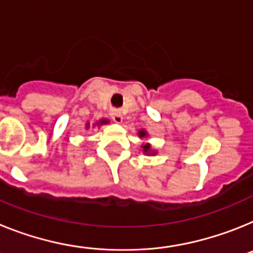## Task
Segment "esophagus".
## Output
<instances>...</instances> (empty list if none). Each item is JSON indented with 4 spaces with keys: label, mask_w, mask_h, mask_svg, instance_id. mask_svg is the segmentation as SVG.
Masks as SVG:
<instances>
[{
    "label": "esophagus",
    "mask_w": 253,
    "mask_h": 253,
    "mask_svg": "<svg viewBox=\"0 0 253 253\" xmlns=\"http://www.w3.org/2000/svg\"><path fill=\"white\" fill-rule=\"evenodd\" d=\"M111 116L113 118V121L116 124H122V121H124V116H122V112L121 111H112L111 112Z\"/></svg>",
    "instance_id": "esophagus-1"
}]
</instances>
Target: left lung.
<instances>
[{
    "instance_id": "8db88e82",
    "label": "left lung",
    "mask_w": 253,
    "mask_h": 253,
    "mask_svg": "<svg viewBox=\"0 0 253 253\" xmlns=\"http://www.w3.org/2000/svg\"><path fill=\"white\" fill-rule=\"evenodd\" d=\"M137 136H139L140 139H146V137H149V133L146 129L141 128L137 131ZM141 149H142V154H145V155H157V150H154L153 146H151V144H149V142H146V144H142L141 145Z\"/></svg>"
}]
</instances>
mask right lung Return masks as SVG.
<instances>
[{"label": "right lung", "instance_id": "add662e5", "mask_svg": "<svg viewBox=\"0 0 253 253\" xmlns=\"http://www.w3.org/2000/svg\"><path fill=\"white\" fill-rule=\"evenodd\" d=\"M107 124H109V120H107V118H102V120L96 121L95 124H93V127H100L103 126V125H107ZM89 128H90V124L89 122H86V124H85V129H89Z\"/></svg>", "mask_w": 253, "mask_h": 253}]
</instances>
